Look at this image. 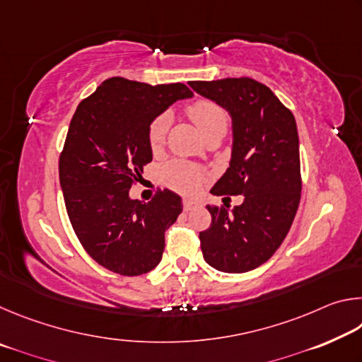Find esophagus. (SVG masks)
<instances>
[{
	"label": "esophagus",
	"mask_w": 362,
	"mask_h": 362,
	"mask_svg": "<svg viewBox=\"0 0 362 362\" xmlns=\"http://www.w3.org/2000/svg\"><path fill=\"white\" fill-rule=\"evenodd\" d=\"M194 207H201V203L198 201H193V199H183V209L185 211H192Z\"/></svg>",
	"instance_id": "esophagus-1"
}]
</instances>
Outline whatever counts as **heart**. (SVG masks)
<instances>
[{
	"label": "heart",
	"mask_w": 362,
	"mask_h": 362,
	"mask_svg": "<svg viewBox=\"0 0 362 362\" xmlns=\"http://www.w3.org/2000/svg\"><path fill=\"white\" fill-rule=\"evenodd\" d=\"M187 113L189 118L193 119L194 124L198 126V129L204 137L212 131L226 129V126H228V115H226L225 108H222L218 103L212 100H196L187 108ZM169 126L170 115L168 112L158 115L156 118L150 122L146 137H148V145L153 151H159L164 146ZM203 179V170L192 163L173 161L163 169L164 183L179 193L192 194L194 192H198Z\"/></svg>",
	"instance_id": "b5f03b06"
}]
</instances>
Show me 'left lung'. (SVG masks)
Instances as JSON below:
<instances>
[{
	"label": "left lung",
	"instance_id": "left-lung-1",
	"mask_svg": "<svg viewBox=\"0 0 362 362\" xmlns=\"http://www.w3.org/2000/svg\"><path fill=\"white\" fill-rule=\"evenodd\" d=\"M188 84L231 115L230 168L211 192L244 196L243 204L231 212L207 206L212 222L199 233L201 250L204 260L218 272H250L283 244L300 203L296 118L272 89L252 78Z\"/></svg>",
	"mask_w": 362,
	"mask_h": 362
}]
</instances>
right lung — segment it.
Returning a JSON list of instances; mask_svg holds the SVG:
<instances>
[{
    "mask_svg": "<svg viewBox=\"0 0 362 362\" xmlns=\"http://www.w3.org/2000/svg\"><path fill=\"white\" fill-rule=\"evenodd\" d=\"M182 83L145 84L110 78L81 100L59 158L66 214L81 246L110 272L139 276L164 252V231L182 212V199L158 189L148 203L129 198L151 163L150 122L175 100L192 97Z\"/></svg>",
    "mask_w": 362,
    "mask_h": 362,
    "instance_id": "right-lung-1",
    "label": "right lung"
}]
</instances>
